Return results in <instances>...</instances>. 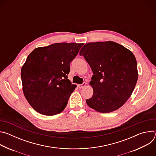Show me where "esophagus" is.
<instances>
[{
	"label": "esophagus",
	"instance_id": "esophagus-1",
	"mask_svg": "<svg viewBox=\"0 0 156 156\" xmlns=\"http://www.w3.org/2000/svg\"><path fill=\"white\" fill-rule=\"evenodd\" d=\"M86 83L84 82V83H83L81 84H78V87L79 88H82V87H84V86H86Z\"/></svg>",
	"mask_w": 156,
	"mask_h": 156
}]
</instances>
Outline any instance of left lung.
<instances>
[{
    "label": "left lung",
    "instance_id": "left-lung-1",
    "mask_svg": "<svg viewBox=\"0 0 156 156\" xmlns=\"http://www.w3.org/2000/svg\"><path fill=\"white\" fill-rule=\"evenodd\" d=\"M93 71L90 84L93 88L87 105L101 113L121 107L131 96L138 73L133 54L113 41L89 42L80 52Z\"/></svg>",
    "mask_w": 156,
    "mask_h": 156
}]
</instances>
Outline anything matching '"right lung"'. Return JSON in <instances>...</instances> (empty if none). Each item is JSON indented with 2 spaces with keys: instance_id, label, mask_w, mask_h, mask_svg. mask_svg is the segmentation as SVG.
Instances as JSON below:
<instances>
[{
  "instance_id": "obj_1",
  "label": "right lung",
  "mask_w": 156,
  "mask_h": 156,
  "mask_svg": "<svg viewBox=\"0 0 156 156\" xmlns=\"http://www.w3.org/2000/svg\"><path fill=\"white\" fill-rule=\"evenodd\" d=\"M83 44L55 43L36 48L28 56L21 78L24 95L36 112L51 116L65 109L76 87L68 79L70 63Z\"/></svg>"
}]
</instances>
